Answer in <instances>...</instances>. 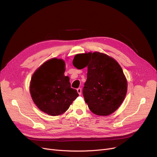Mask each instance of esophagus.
Segmentation results:
<instances>
[{
    "mask_svg": "<svg viewBox=\"0 0 157 157\" xmlns=\"http://www.w3.org/2000/svg\"><path fill=\"white\" fill-rule=\"evenodd\" d=\"M77 91H78V93L79 95H81V94H82V89H81V88H78V89H77Z\"/></svg>",
    "mask_w": 157,
    "mask_h": 157,
    "instance_id": "obj_1",
    "label": "esophagus"
}]
</instances>
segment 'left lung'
<instances>
[{
	"label": "left lung",
	"instance_id": "1",
	"mask_svg": "<svg viewBox=\"0 0 157 157\" xmlns=\"http://www.w3.org/2000/svg\"><path fill=\"white\" fill-rule=\"evenodd\" d=\"M73 65L87 68V79L83 94L90 111L107 116L122 103L127 91V82L118 63L107 54L95 52L75 56Z\"/></svg>",
	"mask_w": 157,
	"mask_h": 157
}]
</instances>
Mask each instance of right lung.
<instances>
[{"instance_id": "add662e5", "label": "right lung", "mask_w": 157, "mask_h": 157, "mask_svg": "<svg viewBox=\"0 0 157 157\" xmlns=\"http://www.w3.org/2000/svg\"><path fill=\"white\" fill-rule=\"evenodd\" d=\"M64 60L52 58L44 62L33 73L30 85L32 100L40 111L50 116L66 112L79 96L71 87L68 76H65Z\"/></svg>"}]
</instances>
